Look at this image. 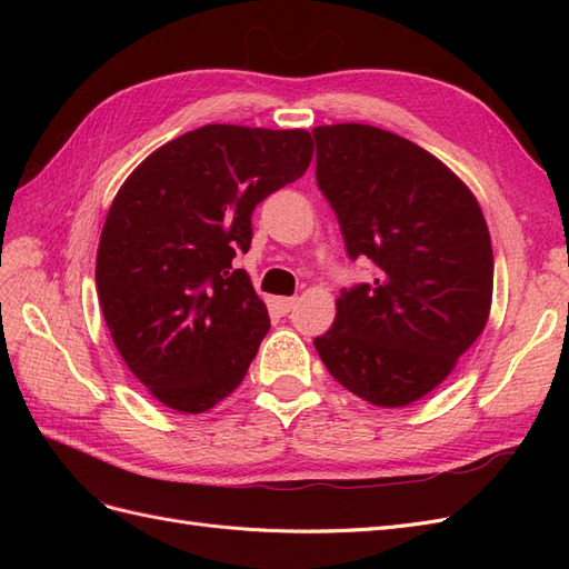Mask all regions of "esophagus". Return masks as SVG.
<instances>
[{"instance_id": "1", "label": "esophagus", "mask_w": 569, "mask_h": 569, "mask_svg": "<svg viewBox=\"0 0 569 569\" xmlns=\"http://www.w3.org/2000/svg\"><path fill=\"white\" fill-rule=\"evenodd\" d=\"M295 306H297V299H295V297H274V299H272V308H274V311H278L280 316H287Z\"/></svg>"}]
</instances>
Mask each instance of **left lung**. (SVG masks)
<instances>
[{
	"label": "left lung",
	"instance_id": "left-lung-1",
	"mask_svg": "<svg viewBox=\"0 0 569 569\" xmlns=\"http://www.w3.org/2000/svg\"><path fill=\"white\" fill-rule=\"evenodd\" d=\"M316 180L349 258L375 280L341 289L337 318L313 343L335 380L399 408L439 387L481 335L493 291L487 220L432 153L360 123L320 126Z\"/></svg>",
	"mask_w": 569,
	"mask_h": 569
}]
</instances>
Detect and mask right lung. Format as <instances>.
Segmentation results:
<instances>
[{
	"mask_svg": "<svg viewBox=\"0 0 569 569\" xmlns=\"http://www.w3.org/2000/svg\"><path fill=\"white\" fill-rule=\"evenodd\" d=\"M313 159L306 130L203 126L132 170L97 251V295L120 358L161 403L203 412L230 396L270 330L237 251L258 203Z\"/></svg>",
	"mask_w": 569,
	"mask_h": 569,
	"instance_id": "right-lung-1",
	"label": "right lung"
}]
</instances>
